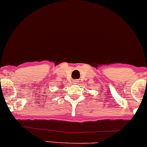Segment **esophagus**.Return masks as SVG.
<instances>
[{
  "mask_svg": "<svg viewBox=\"0 0 147 147\" xmlns=\"http://www.w3.org/2000/svg\"><path fill=\"white\" fill-rule=\"evenodd\" d=\"M73 83H74V84H77V83H78V81H77V80H75V81H74V82H73Z\"/></svg>",
  "mask_w": 147,
  "mask_h": 147,
  "instance_id": "1",
  "label": "esophagus"
}]
</instances>
